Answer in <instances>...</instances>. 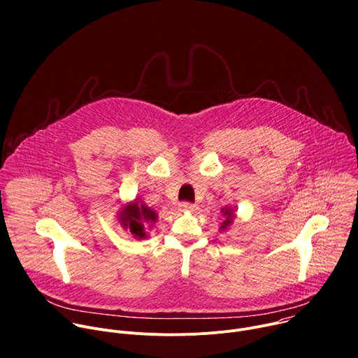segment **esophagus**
Returning a JSON list of instances; mask_svg holds the SVG:
<instances>
[{"label":"esophagus","instance_id":"obj_1","mask_svg":"<svg viewBox=\"0 0 358 358\" xmlns=\"http://www.w3.org/2000/svg\"><path fill=\"white\" fill-rule=\"evenodd\" d=\"M180 210L184 213H194V211H196V206H194V203H189V202H182L180 206Z\"/></svg>","mask_w":358,"mask_h":358}]
</instances>
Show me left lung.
<instances>
[{
	"label": "left lung",
	"instance_id": "obj_1",
	"mask_svg": "<svg viewBox=\"0 0 358 358\" xmlns=\"http://www.w3.org/2000/svg\"><path fill=\"white\" fill-rule=\"evenodd\" d=\"M222 215H224V221L221 222V227H220V232H227L231 225L234 224V220L236 218V210L234 207H225L221 210Z\"/></svg>",
	"mask_w": 358,
	"mask_h": 358
}]
</instances>
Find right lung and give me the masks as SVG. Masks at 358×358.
Segmentation results:
<instances>
[{
  "instance_id": "right-lung-1",
  "label": "right lung",
  "mask_w": 358,
  "mask_h": 358,
  "mask_svg": "<svg viewBox=\"0 0 358 358\" xmlns=\"http://www.w3.org/2000/svg\"><path fill=\"white\" fill-rule=\"evenodd\" d=\"M157 220V213L145 206V202L137 196L133 201L123 203L117 213V221L120 227L126 231H130L133 238L137 241L148 238V231L155 227Z\"/></svg>"
}]
</instances>
